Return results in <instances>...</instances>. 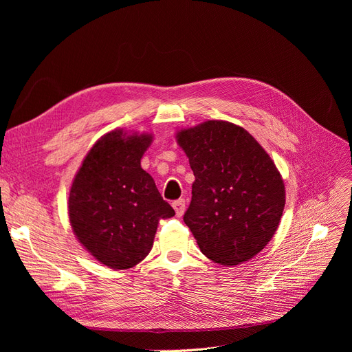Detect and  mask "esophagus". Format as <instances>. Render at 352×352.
<instances>
[{
	"instance_id": "esophagus-1",
	"label": "esophagus",
	"mask_w": 352,
	"mask_h": 352,
	"mask_svg": "<svg viewBox=\"0 0 352 352\" xmlns=\"http://www.w3.org/2000/svg\"><path fill=\"white\" fill-rule=\"evenodd\" d=\"M173 207L175 210V214L177 217H182L184 212H186V199H177L173 202Z\"/></svg>"
}]
</instances>
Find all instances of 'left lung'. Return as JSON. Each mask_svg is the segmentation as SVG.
Instances as JSON below:
<instances>
[{
	"mask_svg": "<svg viewBox=\"0 0 352 352\" xmlns=\"http://www.w3.org/2000/svg\"><path fill=\"white\" fill-rule=\"evenodd\" d=\"M177 142L195 177L184 223L199 250L221 265L251 260L271 241L285 207L274 161L248 131L228 121L181 129Z\"/></svg>",
	"mask_w": 352,
	"mask_h": 352,
	"instance_id": "obj_1",
	"label": "left lung"
}]
</instances>
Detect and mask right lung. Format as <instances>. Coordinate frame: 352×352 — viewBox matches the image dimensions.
Wrapping results in <instances>:
<instances>
[{
	"instance_id": "obj_1",
	"label": "right lung",
	"mask_w": 352,
	"mask_h": 352,
	"mask_svg": "<svg viewBox=\"0 0 352 352\" xmlns=\"http://www.w3.org/2000/svg\"><path fill=\"white\" fill-rule=\"evenodd\" d=\"M150 134L114 129L101 137L72 181L68 215L74 234L97 261L128 270L150 254L158 221L175 211L141 168Z\"/></svg>"
}]
</instances>
